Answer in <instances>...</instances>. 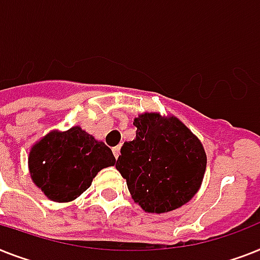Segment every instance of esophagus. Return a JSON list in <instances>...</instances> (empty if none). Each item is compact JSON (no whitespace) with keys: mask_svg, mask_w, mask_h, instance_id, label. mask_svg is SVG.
<instances>
[{"mask_svg":"<svg viewBox=\"0 0 260 260\" xmlns=\"http://www.w3.org/2000/svg\"><path fill=\"white\" fill-rule=\"evenodd\" d=\"M120 148H121L120 145H117V147H113V148H112V152H113V155H115L116 159H117L120 155Z\"/></svg>","mask_w":260,"mask_h":260,"instance_id":"obj_1","label":"esophagus"}]
</instances>
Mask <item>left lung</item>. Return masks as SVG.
Masks as SVG:
<instances>
[{
  "label": "left lung",
  "instance_id": "1",
  "mask_svg": "<svg viewBox=\"0 0 260 260\" xmlns=\"http://www.w3.org/2000/svg\"><path fill=\"white\" fill-rule=\"evenodd\" d=\"M134 125L136 139L124 143L116 170L145 212L176 210L202 185L207 166L203 145L175 116L143 113Z\"/></svg>",
  "mask_w": 260,
  "mask_h": 260
}]
</instances>
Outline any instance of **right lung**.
I'll use <instances>...</instances> for the list:
<instances>
[{
  "mask_svg": "<svg viewBox=\"0 0 260 260\" xmlns=\"http://www.w3.org/2000/svg\"><path fill=\"white\" fill-rule=\"evenodd\" d=\"M30 178L46 198L57 203L75 200L89 188L103 168L115 166L111 148L80 126L52 131L29 152Z\"/></svg>",
  "mask_w": 260,
  "mask_h": 260,
  "instance_id": "1",
  "label": "right lung"
}]
</instances>
